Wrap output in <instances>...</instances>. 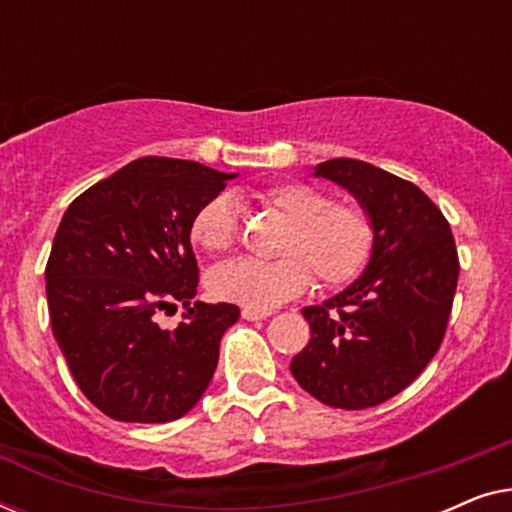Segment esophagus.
Listing matches in <instances>:
<instances>
[{
  "label": "esophagus",
  "mask_w": 512,
  "mask_h": 512,
  "mask_svg": "<svg viewBox=\"0 0 512 512\" xmlns=\"http://www.w3.org/2000/svg\"><path fill=\"white\" fill-rule=\"evenodd\" d=\"M272 312H268V310H251V307H244L242 310V319H247V321H258V319H268Z\"/></svg>",
  "instance_id": "34e87169"
}]
</instances>
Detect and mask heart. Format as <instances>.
<instances>
[{
  "label": "heart",
  "instance_id": "b5f03b06",
  "mask_svg": "<svg viewBox=\"0 0 512 512\" xmlns=\"http://www.w3.org/2000/svg\"><path fill=\"white\" fill-rule=\"evenodd\" d=\"M256 200L286 223L277 240L282 258L272 263L235 258L216 265L207 277L214 298L251 310H272L310 289L314 275L326 289H340L366 268L375 226L361 205L331 202L326 191L300 181L263 188ZM237 233V209L228 195L207 200L191 221L195 247L214 254L233 247Z\"/></svg>",
  "mask_w": 512,
  "mask_h": 512
}]
</instances>
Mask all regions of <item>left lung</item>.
<instances>
[{
	"mask_svg": "<svg viewBox=\"0 0 512 512\" xmlns=\"http://www.w3.org/2000/svg\"><path fill=\"white\" fill-rule=\"evenodd\" d=\"M312 174L359 200L375 244L354 284L303 310L312 338L291 373L331 408H373L415 382L438 352L457 291V247L443 212L410 181L352 158L326 160Z\"/></svg>",
	"mask_w": 512,
	"mask_h": 512,
	"instance_id": "obj_1",
	"label": "left lung"
}]
</instances>
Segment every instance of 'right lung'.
<instances>
[{
  "instance_id": "add662e5",
  "label": "right lung",
  "mask_w": 512,
  "mask_h": 512,
  "mask_svg": "<svg viewBox=\"0 0 512 512\" xmlns=\"http://www.w3.org/2000/svg\"><path fill=\"white\" fill-rule=\"evenodd\" d=\"M235 177L146 156L97 181L62 216L46 263L53 335L79 389L107 417L172 422L209 387L240 307L191 305V221ZM177 302L185 321L165 332L155 314Z\"/></svg>"
}]
</instances>
